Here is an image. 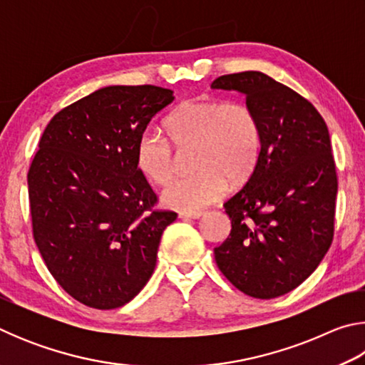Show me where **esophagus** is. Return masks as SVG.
<instances>
[{
  "label": "esophagus",
  "mask_w": 365,
  "mask_h": 365,
  "mask_svg": "<svg viewBox=\"0 0 365 365\" xmlns=\"http://www.w3.org/2000/svg\"><path fill=\"white\" fill-rule=\"evenodd\" d=\"M202 215L201 211H188V212H180L178 217L180 219H200Z\"/></svg>",
  "instance_id": "obj_1"
}]
</instances>
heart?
<instances>
[{
  "mask_svg": "<svg viewBox=\"0 0 365 365\" xmlns=\"http://www.w3.org/2000/svg\"><path fill=\"white\" fill-rule=\"evenodd\" d=\"M165 132L177 150L193 145L190 168L163 191L165 206L195 211L217 201L232 185L246 182L261 154V123L243 101L197 98L178 104L165 117ZM163 135L146 130L135 145L137 169L154 185L169 182L174 172V150Z\"/></svg>",
  "mask_w": 365,
  "mask_h": 365,
  "instance_id": "heart-1",
  "label": "heart"
}]
</instances>
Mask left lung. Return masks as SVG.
Here are the masks:
<instances>
[{
    "label": "left lung",
    "mask_w": 365,
    "mask_h": 365,
    "mask_svg": "<svg viewBox=\"0 0 365 365\" xmlns=\"http://www.w3.org/2000/svg\"><path fill=\"white\" fill-rule=\"evenodd\" d=\"M211 88L246 96L261 123V154L245 187L224 202L232 220L214 256L240 292L270 299L301 285L329 251L338 177L319 110L262 72L215 78Z\"/></svg>",
    "instance_id": "1"
}]
</instances>
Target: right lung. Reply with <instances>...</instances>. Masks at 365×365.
Segmentation results:
<instances>
[{
  "instance_id": "right-lung-1",
  "label": "right lung",
  "mask_w": 365,
  "mask_h": 365,
  "mask_svg": "<svg viewBox=\"0 0 365 365\" xmlns=\"http://www.w3.org/2000/svg\"><path fill=\"white\" fill-rule=\"evenodd\" d=\"M174 91L104 86L61 109L40 138L27 183L32 232L49 274L95 309L133 299L153 275L177 219L135 164V145Z\"/></svg>"
}]
</instances>
